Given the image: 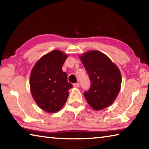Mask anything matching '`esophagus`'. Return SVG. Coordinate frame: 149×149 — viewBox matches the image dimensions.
Returning <instances> with one entry per match:
<instances>
[{
  "label": "esophagus",
  "instance_id": "obj_1",
  "mask_svg": "<svg viewBox=\"0 0 149 149\" xmlns=\"http://www.w3.org/2000/svg\"><path fill=\"white\" fill-rule=\"evenodd\" d=\"M73 86H74V87H75V88H77V87H79V83H76V84H73Z\"/></svg>",
  "mask_w": 149,
  "mask_h": 149
}]
</instances>
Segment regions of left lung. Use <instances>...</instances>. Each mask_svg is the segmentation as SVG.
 <instances>
[{
    "label": "left lung",
    "instance_id": "1",
    "mask_svg": "<svg viewBox=\"0 0 149 149\" xmlns=\"http://www.w3.org/2000/svg\"><path fill=\"white\" fill-rule=\"evenodd\" d=\"M91 80L84 96L91 107L101 110L112 104L119 93L122 75L116 65L107 55L90 50L79 56Z\"/></svg>",
    "mask_w": 149,
    "mask_h": 149
}]
</instances>
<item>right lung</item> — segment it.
I'll use <instances>...</instances> for the list:
<instances>
[{
  "mask_svg": "<svg viewBox=\"0 0 149 149\" xmlns=\"http://www.w3.org/2000/svg\"><path fill=\"white\" fill-rule=\"evenodd\" d=\"M68 58L58 50L42 56L30 74V89L33 98L42 110L49 113L59 111L66 102L72 85L68 82L67 74L62 70Z\"/></svg>",
  "mask_w": 149,
  "mask_h": 149,
  "instance_id": "obj_1",
  "label": "right lung"
}]
</instances>
